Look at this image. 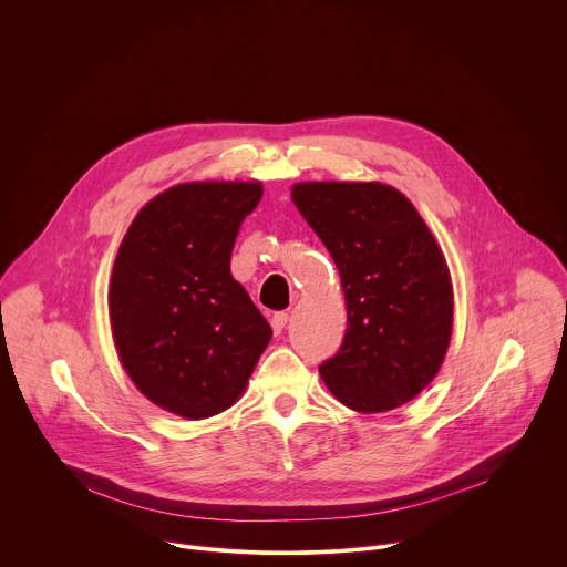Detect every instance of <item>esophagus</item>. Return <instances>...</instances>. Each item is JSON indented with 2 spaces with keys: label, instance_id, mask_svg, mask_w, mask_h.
<instances>
[{
  "label": "esophagus",
  "instance_id": "1",
  "mask_svg": "<svg viewBox=\"0 0 567 567\" xmlns=\"http://www.w3.org/2000/svg\"><path fill=\"white\" fill-rule=\"evenodd\" d=\"M287 320H289V313H285V311H276V313L271 316V328H274L276 334H280V332L285 330Z\"/></svg>",
  "mask_w": 567,
  "mask_h": 567
}]
</instances>
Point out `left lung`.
Returning <instances> with one entry per match:
<instances>
[{"mask_svg":"<svg viewBox=\"0 0 567 567\" xmlns=\"http://www.w3.org/2000/svg\"><path fill=\"white\" fill-rule=\"evenodd\" d=\"M291 199L334 258L348 305V332L318 368L322 381L359 413L411 401L437 374L453 330L451 276L433 233L379 182L296 184Z\"/></svg>","mask_w":567,"mask_h":567,"instance_id":"1","label":"left lung"}]
</instances>
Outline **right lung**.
Returning a JSON list of instances; mask_svg holds the SVG:
<instances>
[{"mask_svg": "<svg viewBox=\"0 0 567 567\" xmlns=\"http://www.w3.org/2000/svg\"><path fill=\"white\" fill-rule=\"evenodd\" d=\"M260 182H193L147 202L130 224L110 282L116 352L134 385L186 420L239 399L271 328L230 276Z\"/></svg>", "mask_w": 567, "mask_h": 567, "instance_id": "1", "label": "right lung"}]
</instances>
